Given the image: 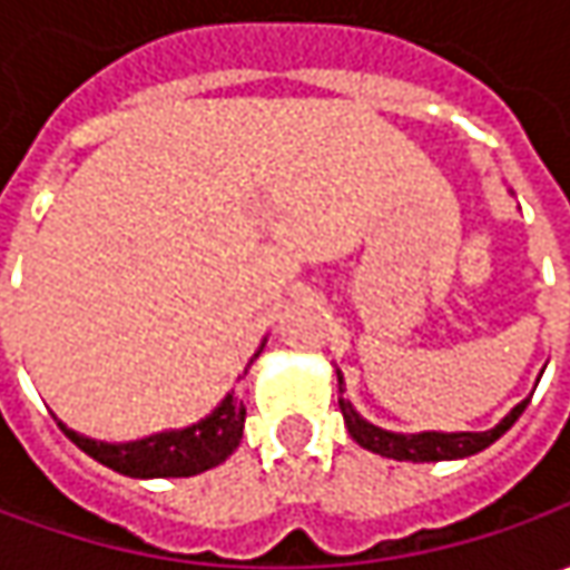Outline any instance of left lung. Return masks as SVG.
<instances>
[{
	"label": "left lung",
	"mask_w": 570,
	"mask_h": 570,
	"mask_svg": "<svg viewBox=\"0 0 570 570\" xmlns=\"http://www.w3.org/2000/svg\"><path fill=\"white\" fill-rule=\"evenodd\" d=\"M336 377H340V409L348 434H352L364 450H371V453H381V456H390V460H412V463L463 460V456H472V453L485 450L489 444H494L508 428L514 425L517 419L523 415L527 403H530V400L517 403L492 431H453V434H444V431H422V434H396V431H383V428L364 422L362 415L355 412V405L342 396L345 390H342L340 371H336Z\"/></svg>",
	"instance_id": "left-lung-1"
}]
</instances>
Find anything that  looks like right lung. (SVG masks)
Returning <instances> with one entry per match:
<instances>
[{
    "instance_id": "add662e5",
    "label": "right lung",
    "mask_w": 570,
    "mask_h": 570,
    "mask_svg": "<svg viewBox=\"0 0 570 570\" xmlns=\"http://www.w3.org/2000/svg\"><path fill=\"white\" fill-rule=\"evenodd\" d=\"M244 415H247L244 403H237L234 393H228L203 422L180 428V431H161V434L129 441V444L91 441L62 422L59 428L78 450H85L88 456H95L114 472L132 475V479H180V475H196V472L225 463L244 438Z\"/></svg>"
}]
</instances>
